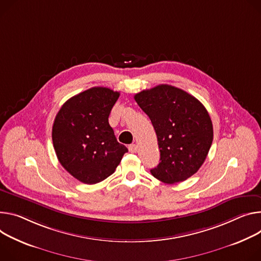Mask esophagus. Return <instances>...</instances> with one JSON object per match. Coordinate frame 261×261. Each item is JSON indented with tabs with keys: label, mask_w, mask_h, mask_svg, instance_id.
Listing matches in <instances>:
<instances>
[{
	"label": "esophagus",
	"mask_w": 261,
	"mask_h": 261,
	"mask_svg": "<svg viewBox=\"0 0 261 261\" xmlns=\"http://www.w3.org/2000/svg\"><path fill=\"white\" fill-rule=\"evenodd\" d=\"M128 149H129V152H131V153H136V152H137V146H136L135 144L130 145V146L128 147Z\"/></svg>",
	"instance_id": "34e87169"
}]
</instances>
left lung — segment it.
Returning a JSON list of instances; mask_svg holds the SVG:
<instances>
[{"mask_svg": "<svg viewBox=\"0 0 261 261\" xmlns=\"http://www.w3.org/2000/svg\"><path fill=\"white\" fill-rule=\"evenodd\" d=\"M138 106L155 129L160 162L151 170L158 180L174 184L198 172L213 139L211 118L192 94L168 84L136 93Z\"/></svg>", "mask_w": 261, "mask_h": 261, "instance_id": "left-lung-1", "label": "left lung"}]
</instances>
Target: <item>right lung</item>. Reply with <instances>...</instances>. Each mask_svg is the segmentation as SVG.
Masks as SVG:
<instances>
[{"label": "right lung", "instance_id": "add662e5", "mask_svg": "<svg viewBox=\"0 0 261 261\" xmlns=\"http://www.w3.org/2000/svg\"><path fill=\"white\" fill-rule=\"evenodd\" d=\"M120 92L92 87L68 99L52 129L62 167L77 180L96 184L112 175L128 149L118 143L108 117Z\"/></svg>", "mask_w": 261, "mask_h": 261}]
</instances>
